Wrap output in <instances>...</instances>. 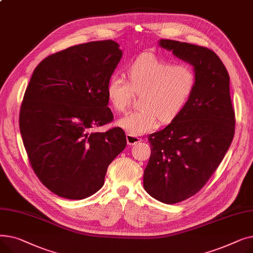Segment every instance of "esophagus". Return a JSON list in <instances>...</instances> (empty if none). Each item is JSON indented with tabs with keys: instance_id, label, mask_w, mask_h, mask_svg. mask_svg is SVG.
Instances as JSON below:
<instances>
[{
	"instance_id": "34e87169",
	"label": "esophagus",
	"mask_w": 253,
	"mask_h": 253,
	"mask_svg": "<svg viewBox=\"0 0 253 253\" xmlns=\"http://www.w3.org/2000/svg\"><path fill=\"white\" fill-rule=\"evenodd\" d=\"M126 140H127V143L129 145H134V144L140 142L141 138H139L137 136H133V135H131V134L128 133V134H126Z\"/></svg>"
}]
</instances>
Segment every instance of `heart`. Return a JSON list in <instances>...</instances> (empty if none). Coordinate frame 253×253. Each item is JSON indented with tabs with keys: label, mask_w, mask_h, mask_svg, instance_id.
<instances>
[{
	"label": "heart",
	"mask_w": 253,
	"mask_h": 253,
	"mask_svg": "<svg viewBox=\"0 0 253 253\" xmlns=\"http://www.w3.org/2000/svg\"><path fill=\"white\" fill-rule=\"evenodd\" d=\"M128 82L113 74L105 86L112 108L124 113L134 93H141V109L118 121L127 133L136 136L155 130L159 121L169 124L182 113L197 86L195 71L187 64H174L153 53H144L129 65Z\"/></svg>",
	"instance_id": "b5f03b06"
}]
</instances>
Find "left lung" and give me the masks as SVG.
<instances>
[{
  "instance_id": "8db88e82",
  "label": "left lung",
  "mask_w": 253,
  "mask_h": 253,
  "mask_svg": "<svg viewBox=\"0 0 253 253\" xmlns=\"http://www.w3.org/2000/svg\"><path fill=\"white\" fill-rule=\"evenodd\" d=\"M161 47L194 65L197 86L182 113L148 137L149 163L143 188L153 198L175 204L200 191L229 150L235 133L230 76L212 50L173 40Z\"/></svg>"
}]
</instances>
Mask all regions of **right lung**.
<instances>
[{
  "mask_svg": "<svg viewBox=\"0 0 253 253\" xmlns=\"http://www.w3.org/2000/svg\"><path fill=\"white\" fill-rule=\"evenodd\" d=\"M122 57L112 40L72 46L38 64L26 87L19 128L30 164L47 189L81 200L96 193L127 144L115 127L105 86Z\"/></svg>",
  "mask_w": 253,
  "mask_h": 253,
  "instance_id": "right-lung-1",
  "label": "right lung"
}]
</instances>
